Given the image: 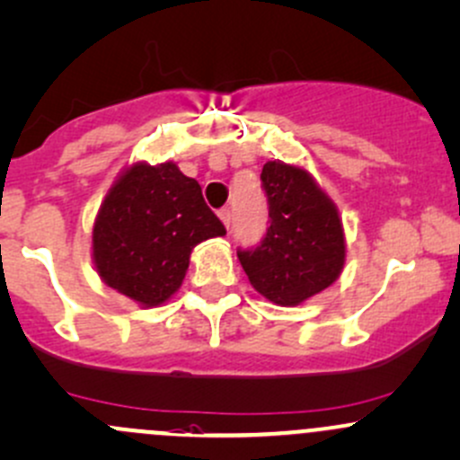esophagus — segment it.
<instances>
[{
  "label": "esophagus",
  "mask_w": 460,
  "mask_h": 460,
  "mask_svg": "<svg viewBox=\"0 0 460 460\" xmlns=\"http://www.w3.org/2000/svg\"><path fill=\"white\" fill-rule=\"evenodd\" d=\"M218 218L222 220V225L229 229V225H231V209H229V207H222V209L218 211Z\"/></svg>",
  "instance_id": "1"
}]
</instances>
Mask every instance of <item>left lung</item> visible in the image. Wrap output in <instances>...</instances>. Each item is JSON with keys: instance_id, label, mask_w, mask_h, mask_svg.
<instances>
[{"instance_id": "left-lung-1", "label": "left lung", "mask_w": 460, "mask_h": 460, "mask_svg": "<svg viewBox=\"0 0 460 460\" xmlns=\"http://www.w3.org/2000/svg\"><path fill=\"white\" fill-rule=\"evenodd\" d=\"M270 226L255 251H240L251 286L277 305H299L330 288L345 266L347 244L334 200L301 165L261 168Z\"/></svg>"}]
</instances>
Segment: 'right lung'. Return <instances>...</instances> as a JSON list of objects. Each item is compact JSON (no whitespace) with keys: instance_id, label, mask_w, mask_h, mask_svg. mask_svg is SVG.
Wrapping results in <instances>:
<instances>
[{"instance_id":"right-lung-1","label":"right lung","mask_w":460,"mask_h":460,"mask_svg":"<svg viewBox=\"0 0 460 460\" xmlns=\"http://www.w3.org/2000/svg\"><path fill=\"white\" fill-rule=\"evenodd\" d=\"M196 179L174 161L130 164L113 181L91 231L100 279L141 307L170 299L196 244L225 235Z\"/></svg>"}]
</instances>
